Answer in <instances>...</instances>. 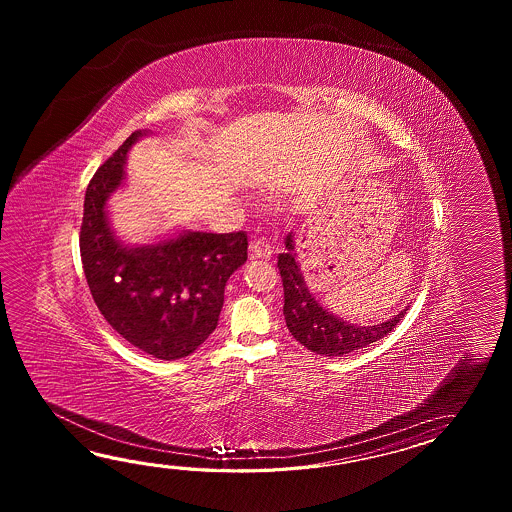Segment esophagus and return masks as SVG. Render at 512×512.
<instances>
[{"mask_svg": "<svg viewBox=\"0 0 512 512\" xmlns=\"http://www.w3.org/2000/svg\"><path fill=\"white\" fill-rule=\"evenodd\" d=\"M251 258H261V260H269L272 256V247L269 241L256 240L252 241L251 247Z\"/></svg>", "mask_w": 512, "mask_h": 512, "instance_id": "34e87169", "label": "esophagus"}]
</instances>
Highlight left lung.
<instances>
[{"label":"left lung","mask_w":512,"mask_h":512,"mask_svg":"<svg viewBox=\"0 0 512 512\" xmlns=\"http://www.w3.org/2000/svg\"><path fill=\"white\" fill-rule=\"evenodd\" d=\"M283 282V315L287 329L302 346L318 355L342 357L355 349L366 348L386 337L403 320L404 313L392 316L377 326H357L329 313L309 291L296 261L294 234L285 236V252L278 256Z\"/></svg>","instance_id":"obj_1"}]
</instances>
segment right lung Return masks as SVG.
<instances>
[{
    "label": "right lung",
    "mask_w": 512,
    "mask_h": 512,
    "mask_svg": "<svg viewBox=\"0 0 512 512\" xmlns=\"http://www.w3.org/2000/svg\"><path fill=\"white\" fill-rule=\"evenodd\" d=\"M150 131L131 133L93 175L84 199L80 256L98 311L120 337L155 359L194 353L218 326L225 285L247 261V234L181 230L130 245L109 223L108 201L126 179V159Z\"/></svg>",
    "instance_id": "add662e5"
}]
</instances>
